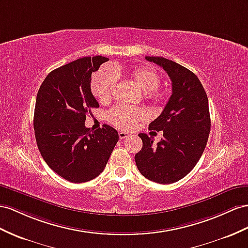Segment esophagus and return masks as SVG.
<instances>
[{"label": "esophagus", "mask_w": 248, "mask_h": 248, "mask_svg": "<svg viewBox=\"0 0 248 248\" xmlns=\"http://www.w3.org/2000/svg\"><path fill=\"white\" fill-rule=\"evenodd\" d=\"M118 136H119L120 139H124L126 137H129L130 134H129V133L124 132V131H120V132H118Z\"/></svg>", "instance_id": "34e87169"}]
</instances>
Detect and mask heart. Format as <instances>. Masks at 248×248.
Returning <instances> with one entry per match:
<instances>
[{"instance_id": "1", "label": "heart", "mask_w": 248, "mask_h": 248, "mask_svg": "<svg viewBox=\"0 0 248 248\" xmlns=\"http://www.w3.org/2000/svg\"><path fill=\"white\" fill-rule=\"evenodd\" d=\"M116 73L117 70L113 71L111 69H103L93 76L91 80V91L98 100L107 101L112 97L117 80ZM131 76L143 92L149 93L148 96L151 99H159L160 95L157 92V88L160 85V76L156 70L150 67L136 68L132 71ZM145 116H147V113L142 109L124 106L113 108L108 113V119L118 128L124 130L134 128L136 124L144 119Z\"/></svg>"}]
</instances>
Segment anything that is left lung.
I'll return each instance as SVG.
<instances>
[{"label":"left lung","instance_id":"1","mask_svg":"<svg viewBox=\"0 0 248 248\" xmlns=\"http://www.w3.org/2000/svg\"><path fill=\"white\" fill-rule=\"evenodd\" d=\"M145 59L168 73L172 95L162 113L149 125L150 130L163 131V137L155 145L153 138L140 133L142 149L135 155V162L145 178L169 185L186 177L205 149L211 131L208 99L190 70L159 56Z\"/></svg>","mask_w":248,"mask_h":248}]
</instances>
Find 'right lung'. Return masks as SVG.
I'll return each instance as SVG.
<instances>
[{
    "instance_id": "1",
    "label": "right lung",
    "mask_w": 248,
    "mask_h": 248,
    "mask_svg": "<svg viewBox=\"0 0 248 248\" xmlns=\"http://www.w3.org/2000/svg\"><path fill=\"white\" fill-rule=\"evenodd\" d=\"M105 56L82 58L50 72L36 95L33 128L48 167L70 182L90 181L103 172L118 141L112 126L86 128V114L99 105L91 92V75Z\"/></svg>"
}]
</instances>
